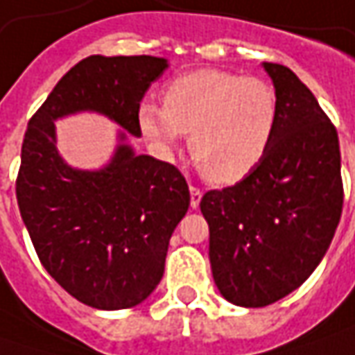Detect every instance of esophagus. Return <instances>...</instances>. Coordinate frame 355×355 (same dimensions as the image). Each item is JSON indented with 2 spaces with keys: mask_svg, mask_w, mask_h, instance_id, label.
Returning a JSON list of instances; mask_svg holds the SVG:
<instances>
[{
  "mask_svg": "<svg viewBox=\"0 0 355 355\" xmlns=\"http://www.w3.org/2000/svg\"><path fill=\"white\" fill-rule=\"evenodd\" d=\"M189 193H191V199H189V203H191V207L196 209V207H199V203H201V189L199 187H196V185H191L189 187Z\"/></svg>",
  "mask_w": 355,
  "mask_h": 355,
  "instance_id": "1",
  "label": "esophagus"
}]
</instances>
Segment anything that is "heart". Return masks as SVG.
<instances>
[{"label": "heart", "mask_w": 355, "mask_h": 355, "mask_svg": "<svg viewBox=\"0 0 355 355\" xmlns=\"http://www.w3.org/2000/svg\"><path fill=\"white\" fill-rule=\"evenodd\" d=\"M138 126L162 156H170L182 134L199 171L217 185H233L261 166L279 126L275 89L257 76L198 69L173 78L164 106L140 104Z\"/></svg>", "instance_id": "obj_1"}]
</instances>
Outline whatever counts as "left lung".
<instances>
[{
	"mask_svg": "<svg viewBox=\"0 0 355 355\" xmlns=\"http://www.w3.org/2000/svg\"><path fill=\"white\" fill-rule=\"evenodd\" d=\"M279 98V126L261 166L201 198L213 280L223 298L268 306L320 265L340 223L344 187L330 118L288 67L263 62Z\"/></svg>",
	"mask_w": 355,
	"mask_h": 355,
	"instance_id": "1",
	"label": "left lung"
}]
</instances>
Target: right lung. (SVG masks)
<instances>
[{"instance_id":"1","label":"right lung","mask_w":355,"mask_h":355,"mask_svg":"<svg viewBox=\"0 0 355 355\" xmlns=\"http://www.w3.org/2000/svg\"><path fill=\"white\" fill-rule=\"evenodd\" d=\"M166 69L150 55L87 57L27 124L15 184L21 219L45 270L87 306L132 308L154 293L189 207L182 171L126 142L142 134L138 108ZM76 112H98L123 128L101 171L71 168L56 150L54 120Z\"/></svg>"}]
</instances>
